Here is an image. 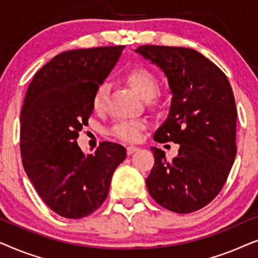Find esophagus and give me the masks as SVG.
<instances>
[{
    "label": "esophagus",
    "mask_w": 258,
    "mask_h": 258,
    "mask_svg": "<svg viewBox=\"0 0 258 258\" xmlns=\"http://www.w3.org/2000/svg\"><path fill=\"white\" fill-rule=\"evenodd\" d=\"M137 150H139V148H137V147H134V146L126 147V154H128V155H132V154H134Z\"/></svg>",
    "instance_id": "1"
}]
</instances>
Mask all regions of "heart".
Wrapping results in <instances>:
<instances>
[{
	"label": "heart",
	"mask_w": 258,
	"mask_h": 258,
	"mask_svg": "<svg viewBox=\"0 0 258 258\" xmlns=\"http://www.w3.org/2000/svg\"><path fill=\"white\" fill-rule=\"evenodd\" d=\"M125 83L139 95L146 100V105L150 110H160L167 103V96L164 91L158 89V80L156 75L149 69L143 67L129 69L123 76ZM108 87L101 84L97 87L93 95V109L96 112L104 111L107 105ZM144 121H119L111 128V135L123 142H139L142 139L143 130L146 129Z\"/></svg>",
	"instance_id": "b5f03b06"
}]
</instances>
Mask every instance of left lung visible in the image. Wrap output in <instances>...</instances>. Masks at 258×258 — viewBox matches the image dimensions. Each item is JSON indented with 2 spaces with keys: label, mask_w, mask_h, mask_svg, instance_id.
I'll return each mask as SVG.
<instances>
[{
  "label": "left lung",
  "mask_w": 258,
  "mask_h": 258,
  "mask_svg": "<svg viewBox=\"0 0 258 258\" xmlns=\"http://www.w3.org/2000/svg\"><path fill=\"white\" fill-rule=\"evenodd\" d=\"M135 52L163 70L172 93L169 116L154 140L179 144L171 161L151 148L155 163L146 179L148 191L165 209L194 213L220 194L237 153L231 86L214 62L194 49L147 44Z\"/></svg>",
  "instance_id": "1"
}]
</instances>
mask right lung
Returning a JSON list of instances; mask_svg holds the SVG:
<instances>
[{
  "instance_id": "1",
  "label": "right lung",
  "mask_w": 258,
  "mask_h": 258,
  "mask_svg": "<svg viewBox=\"0 0 258 258\" xmlns=\"http://www.w3.org/2000/svg\"><path fill=\"white\" fill-rule=\"evenodd\" d=\"M124 45L64 51L35 74L21 111V157L43 202L59 216H89L107 199L124 147L102 142L84 155L77 137L93 112V95Z\"/></svg>"
}]
</instances>
